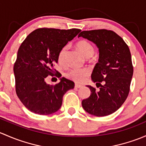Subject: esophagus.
<instances>
[{"mask_svg":"<svg viewBox=\"0 0 146 146\" xmlns=\"http://www.w3.org/2000/svg\"><path fill=\"white\" fill-rule=\"evenodd\" d=\"M82 86H83L81 85V84H75V88H82Z\"/></svg>","mask_w":146,"mask_h":146,"instance_id":"obj_1","label":"esophagus"}]
</instances>
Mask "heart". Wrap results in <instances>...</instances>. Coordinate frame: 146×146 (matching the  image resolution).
<instances>
[{"mask_svg":"<svg viewBox=\"0 0 146 146\" xmlns=\"http://www.w3.org/2000/svg\"><path fill=\"white\" fill-rule=\"evenodd\" d=\"M76 47L86 58H89L94 54V47L92 43L86 39H82L76 43ZM67 47H63L58 54V62L60 65L64 66L66 64ZM89 71L86 68H74L67 73V76L76 82H81L86 77Z\"/></svg>","mask_w":146,"mask_h":146,"instance_id":"b5f03b06","label":"heart"}]
</instances>
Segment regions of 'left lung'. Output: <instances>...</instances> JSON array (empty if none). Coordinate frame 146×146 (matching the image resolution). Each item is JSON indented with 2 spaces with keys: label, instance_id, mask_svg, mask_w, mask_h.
<instances>
[{
  "label": "left lung",
  "instance_id": "1",
  "mask_svg": "<svg viewBox=\"0 0 146 146\" xmlns=\"http://www.w3.org/2000/svg\"><path fill=\"white\" fill-rule=\"evenodd\" d=\"M81 36L95 43L99 48L98 62L91 74L99 90L88 86L91 95L82 100V107L95 116L109 115L122 106L130 91L133 72L130 50L123 38L112 30L83 31L78 36Z\"/></svg>",
  "mask_w": 146,
  "mask_h": 146
}]
</instances>
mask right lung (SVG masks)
<instances>
[{
	"label": "right lung",
	"mask_w": 146,
	"mask_h": 146,
	"mask_svg": "<svg viewBox=\"0 0 146 146\" xmlns=\"http://www.w3.org/2000/svg\"><path fill=\"white\" fill-rule=\"evenodd\" d=\"M81 29L39 28L30 33L19 46L14 64L15 91L27 108L35 114L47 115L57 112L62 98L74 83L65 78L55 85L46 82L48 76L60 78L54 66L60 50L79 34Z\"/></svg>",
	"instance_id": "1"
}]
</instances>
